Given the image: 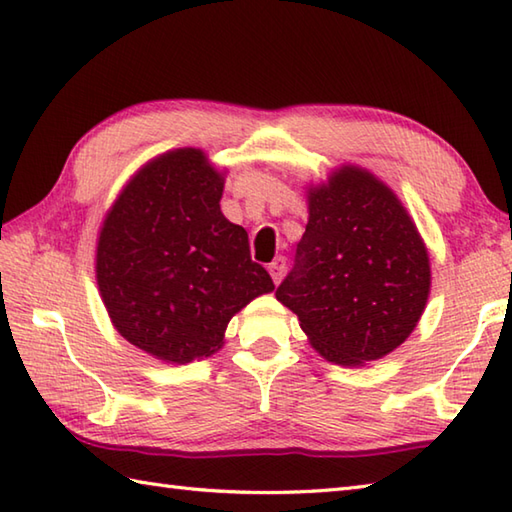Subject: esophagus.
<instances>
[{
    "label": "esophagus",
    "instance_id": "obj_1",
    "mask_svg": "<svg viewBox=\"0 0 512 512\" xmlns=\"http://www.w3.org/2000/svg\"><path fill=\"white\" fill-rule=\"evenodd\" d=\"M286 268H288V262H286V257H277L273 264L268 266V273H270V277H273V281L275 284H279L281 281V277H284V273H286Z\"/></svg>",
    "mask_w": 512,
    "mask_h": 512
}]
</instances>
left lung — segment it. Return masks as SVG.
Masks as SVG:
<instances>
[{
	"label": "left lung",
	"mask_w": 512,
	"mask_h": 512,
	"mask_svg": "<svg viewBox=\"0 0 512 512\" xmlns=\"http://www.w3.org/2000/svg\"><path fill=\"white\" fill-rule=\"evenodd\" d=\"M310 217L277 299L330 363L394 352L416 328L431 266L416 224L385 182L345 165L308 189Z\"/></svg>",
	"instance_id": "8db88e82"
}]
</instances>
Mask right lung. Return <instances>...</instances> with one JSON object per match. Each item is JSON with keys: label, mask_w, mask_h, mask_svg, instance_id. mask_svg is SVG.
I'll use <instances>...</instances> for the list:
<instances>
[{"label": "right lung", "mask_w": 512, "mask_h": 512, "mask_svg": "<svg viewBox=\"0 0 512 512\" xmlns=\"http://www.w3.org/2000/svg\"><path fill=\"white\" fill-rule=\"evenodd\" d=\"M224 173L204 151L154 158L105 215L96 284L118 334L167 363L211 356L235 314L275 284L220 211Z\"/></svg>", "instance_id": "1"}]
</instances>
